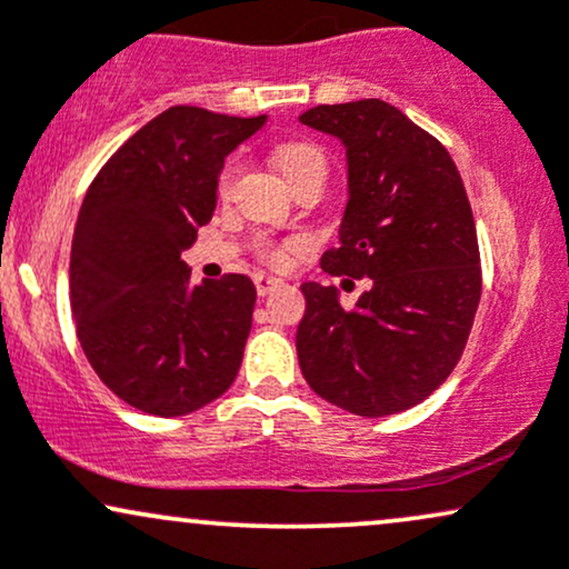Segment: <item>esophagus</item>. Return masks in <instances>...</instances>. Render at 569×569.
Instances as JSON below:
<instances>
[{"mask_svg": "<svg viewBox=\"0 0 569 569\" xmlns=\"http://www.w3.org/2000/svg\"><path fill=\"white\" fill-rule=\"evenodd\" d=\"M253 286H257V293H259V297H267V293H272V291L283 289V280L270 278V276H257V278H253Z\"/></svg>", "mask_w": 569, "mask_h": 569, "instance_id": "1", "label": "esophagus"}]
</instances>
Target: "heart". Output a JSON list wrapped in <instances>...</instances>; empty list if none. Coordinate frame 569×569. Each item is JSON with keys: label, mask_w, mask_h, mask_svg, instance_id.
I'll return each mask as SVG.
<instances>
[{"label": "heart", "mask_w": 569, "mask_h": 569, "mask_svg": "<svg viewBox=\"0 0 569 569\" xmlns=\"http://www.w3.org/2000/svg\"><path fill=\"white\" fill-rule=\"evenodd\" d=\"M272 160H276V168L280 171V176L289 181V187L297 184L299 179H305V176H310V173L326 176V158H323L321 147H316V143H310V141L283 143V147L276 149ZM232 173H234L232 166H227L224 171H221V176H219V192L221 194H227V189H230ZM299 248H302V240H286V243H259V257H262L264 262L283 267L291 259V253H297Z\"/></svg>", "instance_id": "1"}]
</instances>
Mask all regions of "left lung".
I'll return each mask as SVG.
<instances>
[{
    "label": "left lung",
    "mask_w": 569,
    "mask_h": 569,
    "mask_svg": "<svg viewBox=\"0 0 569 569\" xmlns=\"http://www.w3.org/2000/svg\"><path fill=\"white\" fill-rule=\"evenodd\" d=\"M348 154L339 246L321 267L371 278L352 310L335 286L302 283L297 356L335 407L385 417L426 401L452 375L481 299L476 224L441 141L380 98L323 103L299 117Z\"/></svg>",
    "instance_id": "left-lung-1"
}]
</instances>
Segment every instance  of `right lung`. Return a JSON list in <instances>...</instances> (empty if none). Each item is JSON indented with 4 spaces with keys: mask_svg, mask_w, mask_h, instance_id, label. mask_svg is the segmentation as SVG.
Returning a JSON list of instances; mask_svg holds the SVG:
<instances>
[{
    "mask_svg": "<svg viewBox=\"0 0 569 569\" xmlns=\"http://www.w3.org/2000/svg\"><path fill=\"white\" fill-rule=\"evenodd\" d=\"M264 122L166 109L84 194L69 267L77 337L101 382L147 415H189L238 377L257 289L234 272L194 286L181 253L213 217L224 158Z\"/></svg>",
    "mask_w": 569,
    "mask_h": 569,
    "instance_id": "obj_1",
    "label": "right lung"
}]
</instances>
